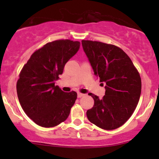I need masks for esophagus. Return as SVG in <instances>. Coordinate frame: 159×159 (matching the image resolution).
<instances>
[{"instance_id":"1","label":"esophagus","mask_w":159,"mask_h":159,"mask_svg":"<svg viewBox=\"0 0 159 159\" xmlns=\"http://www.w3.org/2000/svg\"><path fill=\"white\" fill-rule=\"evenodd\" d=\"M83 96H84V94H82V93H78V98H81L83 97Z\"/></svg>"}]
</instances>
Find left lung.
<instances>
[{"mask_svg": "<svg viewBox=\"0 0 159 159\" xmlns=\"http://www.w3.org/2000/svg\"><path fill=\"white\" fill-rule=\"evenodd\" d=\"M81 43L94 75L106 84L102 99L90 94L94 103L87 111L88 119L102 129H118L129 119L139 103L142 91L139 72L120 48L89 40Z\"/></svg>", "mask_w": 159, "mask_h": 159, "instance_id": "left-lung-1", "label": "left lung"}]
</instances>
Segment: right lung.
I'll use <instances>...</instances> for the list:
<instances>
[{
    "label": "right lung",
    "mask_w": 159,
    "mask_h": 159,
    "mask_svg": "<svg viewBox=\"0 0 159 159\" xmlns=\"http://www.w3.org/2000/svg\"><path fill=\"white\" fill-rule=\"evenodd\" d=\"M79 48V41L68 39L47 43L31 54L20 70L17 81L19 102L38 125L52 128L68 118L77 93L65 92L54 83Z\"/></svg>",
    "instance_id": "right-lung-1"
}]
</instances>
